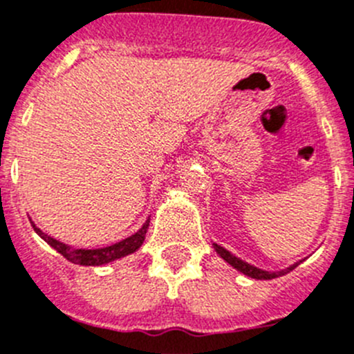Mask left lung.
Wrapping results in <instances>:
<instances>
[{
	"instance_id": "left-lung-1",
	"label": "left lung",
	"mask_w": 354,
	"mask_h": 354,
	"mask_svg": "<svg viewBox=\"0 0 354 354\" xmlns=\"http://www.w3.org/2000/svg\"><path fill=\"white\" fill-rule=\"evenodd\" d=\"M214 248H215V252H217V254L221 255V257L224 259L225 262H227V264H231L234 269H238L240 272H243V274L250 276V278H255V280H272V278L283 276V274H287V272H290L292 269L297 268V266L302 262V261H299V262H295L294 266H290V268L281 269V271H272L271 272V271H264V269H259V268H255V266L248 264V262L241 261L240 257L233 255L230 250H225V248L221 247V245L214 243Z\"/></svg>"
}]
</instances>
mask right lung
Instances as JSON below:
<instances>
[{
	"label": "right lung",
	"mask_w": 354,
	"mask_h": 354,
	"mask_svg": "<svg viewBox=\"0 0 354 354\" xmlns=\"http://www.w3.org/2000/svg\"><path fill=\"white\" fill-rule=\"evenodd\" d=\"M31 224H32V227H35L36 233H38L39 236H41L43 240L50 245V247L55 248L60 255H64L67 261L74 262V264H80V266H102V264H107V262H113V261H116V259H121V257H124V255L133 254L136 250H139L140 245H142L144 240H146L147 227H149V218L144 222L142 227H140L136 234H132V236L124 238V240L118 241V243H114V245H109V247L92 248V250H88V248L69 247V245L62 243V241L55 240V238H52V236H48V234L43 233L39 227H36V224L32 221H31Z\"/></svg>",
	"instance_id": "1"
}]
</instances>
